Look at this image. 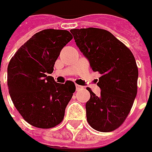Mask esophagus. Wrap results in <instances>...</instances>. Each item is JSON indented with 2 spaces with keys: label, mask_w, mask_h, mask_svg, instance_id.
<instances>
[{
  "label": "esophagus",
  "mask_w": 152,
  "mask_h": 152,
  "mask_svg": "<svg viewBox=\"0 0 152 152\" xmlns=\"http://www.w3.org/2000/svg\"><path fill=\"white\" fill-rule=\"evenodd\" d=\"M75 86H76V89H77V91H79V90H80V89H82V86H80V85H76Z\"/></svg>",
  "instance_id": "obj_1"
}]
</instances>
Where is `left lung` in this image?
<instances>
[{
  "label": "left lung",
  "mask_w": 152,
  "mask_h": 152,
  "mask_svg": "<svg viewBox=\"0 0 152 152\" xmlns=\"http://www.w3.org/2000/svg\"><path fill=\"white\" fill-rule=\"evenodd\" d=\"M70 32L93 71L102 74L99 96L88 87L89 124L97 131L111 132L123 124L137 95L138 67L134 56L113 34L102 28H74Z\"/></svg>",
  "instance_id": "8db88e82"
}]
</instances>
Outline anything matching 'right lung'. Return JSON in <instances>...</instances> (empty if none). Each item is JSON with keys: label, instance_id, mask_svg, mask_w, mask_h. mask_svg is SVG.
<instances>
[{"label": "right lung", "instance_id": "1", "mask_svg": "<svg viewBox=\"0 0 152 152\" xmlns=\"http://www.w3.org/2000/svg\"><path fill=\"white\" fill-rule=\"evenodd\" d=\"M72 39L67 30H41L23 45L9 61L10 96L23 118L36 128L58 125L76 90L72 81L61 85L49 76L61 49Z\"/></svg>", "mask_w": 152, "mask_h": 152}]
</instances>
